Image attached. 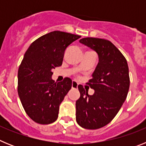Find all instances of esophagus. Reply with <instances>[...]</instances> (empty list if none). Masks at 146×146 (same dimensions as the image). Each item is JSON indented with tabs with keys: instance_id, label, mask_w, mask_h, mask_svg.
<instances>
[{
	"instance_id": "obj_1",
	"label": "esophagus",
	"mask_w": 146,
	"mask_h": 146,
	"mask_svg": "<svg viewBox=\"0 0 146 146\" xmlns=\"http://www.w3.org/2000/svg\"><path fill=\"white\" fill-rule=\"evenodd\" d=\"M78 87V83L76 81H72V88H77Z\"/></svg>"
}]
</instances>
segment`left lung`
Instances as JSON below:
<instances>
[{
    "mask_svg": "<svg viewBox=\"0 0 146 146\" xmlns=\"http://www.w3.org/2000/svg\"><path fill=\"white\" fill-rule=\"evenodd\" d=\"M80 42L95 50L99 63L87 84L95 91L89 95L79 85L80 97L76 101V121L87 129H97L110 122L121 109L129 88L126 58L111 42L104 38H81Z\"/></svg>",
    "mask_w": 146,
    "mask_h": 146,
    "instance_id": "1",
    "label": "left lung"
}]
</instances>
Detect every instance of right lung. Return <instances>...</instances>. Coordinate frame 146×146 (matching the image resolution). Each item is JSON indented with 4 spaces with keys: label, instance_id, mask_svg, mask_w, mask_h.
Masks as SVG:
<instances>
[{
    "label": "right lung",
    "instance_id": "1",
    "mask_svg": "<svg viewBox=\"0 0 146 146\" xmlns=\"http://www.w3.org/2000/svg\"><path fill=\"white\" fill-rule=\"evenodd\" d=\"M80 36L55 31L30 45L18 69V95L28 116L39 124L57 120L59 105L72 88V81L52 80V69L62 65L66 49Z\"/></svg>",
    "mask_w": 146,
    "mask_h": 146
}]
</instances>
